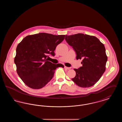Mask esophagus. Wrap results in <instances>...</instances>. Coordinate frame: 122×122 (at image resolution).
Returning a JSON list of instances; mask_svg holds the SVG:
<instances>
[{
    "label": "esophagus",
    "instance_id": "1",
    "mask_svg": "<svg viewBox=\"0 0 122 122\" xmlns=\"http://www.w3.org/2000/svg\"><path fill=\"white\" fill-rule=\"evenodd\" d=\"M64 69H66V70H69L71 69L70 67H66V66H64Z\"/></svg>",
    "mask_w": 122,
    "mask_h": 122
}]
</instances>
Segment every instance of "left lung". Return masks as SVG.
Listing matches in <instances>:
<instances>
[{"label":"left lung","mask_w":122,"mask_h":122,"mask_svg":"<svg viewBox=\"0 0 122 122\" xmlns=\"http://www.w3.org/2000/svg\"><path fill=\"white\" fill-rule=\"evenodd\" d=\"M65 39L76 52L77 59H83L82 66L74 69L76 76L72 80L80 87L93 86L106 70L107 58L104 45L92 36L78 33L65 36Z\"/></svg>","instance_id":"left-lung-1"}]
</instances>
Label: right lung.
<instances>
[{
	"instance_id": "right-lung-1",
	"label": "right lung",
	"mask_w": 122,
	"mask_h": 122,
	"mask_svg": "<svg viewBox=\"0 0 122 122\" xmlns=\"http://www.w3.org/2000/svg\"><path fill=\"white\" fill-rule=\"evenodd\" d=\"M65 35L39 33L25 37L18 45L14 62L17 72L29 87L38 89L50 81L58 67L64 66L47 61V57L55 56L54 50L63 41Z\"/></svg>"
}]
</instances>
